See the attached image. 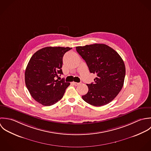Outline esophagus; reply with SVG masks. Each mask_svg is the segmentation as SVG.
I'll list each match as a JSON object with an SVG mask.
<instances>
[{"label": "esophagus", "mask_w": 151, "mask_h": 151, "mask_svg": "<svg viewBox=\"0 0 151 151\" xmlns=\"http://www.w3.org/2000/svg\"><path fill=\"white\" fill-rule=\"evenodd\" d=\"M72 83H73V85H75V86H78V85H79L80 84L79 83H78V82H72Z\"/></svg>", "instance_id": "obj_1"}]
</instances>
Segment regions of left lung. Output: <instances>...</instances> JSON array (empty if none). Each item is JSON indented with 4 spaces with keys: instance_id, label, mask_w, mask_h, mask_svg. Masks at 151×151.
Segmentation results:
<instances>
[{
    "instance_id": "8db88e82",
    "label": "left lung",
    "mask_w": 151,
    "mask_h": 151,
    "mask_svg": "<svg viewBox=\"0 0 151 151\" xmlns=\"http://www.w3.org/2000/svg\"><path fill=\"white\" fill-rule=\"evenodd\" d=\"M85 60L91 73L96 75L94 82L88 84L89 91L82 99L99 107L111 102L120 91L124 82L125 67L120 55L103 44L76 47Z\"/></svg>"
}]
</instances>
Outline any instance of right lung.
<instances>
[{
	"instance_id": "1",
	"label": "right lung",
	"mask_w": 151,
	"mask_h": 151,
	"mask_svg": "<svg viewBox=\"0 0 151 151\" xmlns=\"http://www.w3.org/2000/svg\"><path fill=\"white\" fill-rule=\"evenodd\" d=\"M69 47H47L39 50L31 57L25 71V83L31 96L45 106L55 104L62 98L70 83L62 79V58Z\"/></svg>"
}]
</instances>
